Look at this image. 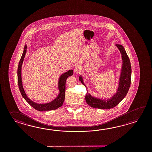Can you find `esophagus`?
<instances>
[{
	"label": "esophagus",
	"instance_id": "34e87169",
	"mask_svg": "<svg viewBox=\"0 0 152 152\" xmlns=\"http://www.w3.org/2000/svg\"><path fill=\"white\" fill-rule=\"evenodd\" d=\"M74 72L75 74H79L81 72V68L80 66H76L74 68Z\"/></svg>",
	"mask_w": 152,
	"mask_h": 152
}]
</instances>
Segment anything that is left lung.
<instances>
[{
	"label": "left lung",
	"mask_w": 152,
	"mask_h": 152,
	"mask_svg": "<svg viewBox=\"0 0 152 152\" xmlns=\"http://www.w3.org/2000/svg\"><path fill=\"white\" fill-rule=\"evenodd\" d=\"M117 47L120 50L122 55V67L120 77L119 86L116 93L113 95L110 99H101L92 97L90 94L88 92L86 88L87 93L85 96L86 102L90 107L101 109H109L113 107H116L121 102L129 91V87L131 84V77H132V68L130 65V61L129 57L127 55L126 52L124 48L123 45H116ZM79 80L81 83L86 87L83 82V79L81 76L79 77Z\"/></svg>",
	"instance_id": "8db88e82"
}]
</instances>
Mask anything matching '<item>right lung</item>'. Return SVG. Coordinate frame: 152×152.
Listing matches in <instances>:
<instances>
[{
    "label": "right lung",
    "instance_id": "1",
    "mask_svg": "<svg viewBox=\"0 0 152 152\" xmlns=\"http://www.w3.org/2000/svg\"><path fill=\"white\" fill-rule=\"evenodd\" d=\"M27 49V45H25L23 51V54L20 59V62L18 66L17 70V77H18V84L20 89V92L22 97L24 99L35 109L39 111H50V110L57 109L59 107H61L65 100V89H66V81L68 77L71 76L73 73V71L71 69L66 72L63 75H62L58 79V88L59 90V94L57 97L52 100V102L45 104H38L35 103L31 99H30L26 96L25 91L23 88L21 76V69L22 66L23 64V60L26 55V52Z\"/></svg>",
    "mask_w": 152,
    "mask_h": 152
}]
</instances>
